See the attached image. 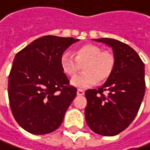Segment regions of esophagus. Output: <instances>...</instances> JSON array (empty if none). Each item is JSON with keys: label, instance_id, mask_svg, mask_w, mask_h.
Wrapping results in <instances>:
<instances>
[{"label": "esophagus", "instance_id": "esophagus-1", "mask_svg": "<svg viewBox=\"0 0 150 150\" xmlns=\"http://www.w3.org/2000/svg\"><path fill=\"white\" fill-rule=\"evenodd\" d=\"M84 94H85L84 90H82V89H78V90H77V95H78V96H83Z\"/></svg>", "mask_w": 150, "mask_h": 150}]
</instances>
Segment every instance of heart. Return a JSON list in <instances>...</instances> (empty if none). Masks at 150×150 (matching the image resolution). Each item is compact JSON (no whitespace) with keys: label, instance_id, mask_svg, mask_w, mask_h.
Returning <instances> with one entry per match:
<instances>
[{"label":"heart","instance_id":"heart-1","mask_svg":"<svg viewBox=\"0 0 150 150\" xmlns=\"http://www.w3.org/2000/svg\"><path fill=\"white\" fill-rule=\"evenodd\" d=\"M114 54L101 48L86 44L75 50V56L69 52L64 53L60 58V65L64 74L74 76L83 66L81 74L75 76L71 84L76 87L85 88L95 82L104 83L112 76L115 69Z\"/></svg>","mask_w":150,"mask_h":150}]
</instances>
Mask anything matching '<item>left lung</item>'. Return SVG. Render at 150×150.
<instances>
[{"label": "left lung", "mask_w": 150, "mask_h": 150, "mask_svg": "<svg viewBox=\"0 0 150 150\" xmlns=\"http://www.w3.org/2000/svg\"><path fill=\"white\" fill-rule=\"evenodd\" d=\"M94 40L112 47L116 64L112 76L101 87L86 91V120L96 134L114 136L132 123L139 110L145 92L144 64L124 42L113 38Z\"/></svg>", "instance_id": "obj_1"}]
</instances>
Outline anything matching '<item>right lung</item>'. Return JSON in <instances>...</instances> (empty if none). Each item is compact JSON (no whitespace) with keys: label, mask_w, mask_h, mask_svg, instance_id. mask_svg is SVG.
Returning a JSON list of instances; mask_svg holds the SVG:
<instances>
[{"label":"right lung","mask_w":150,"mask_h":150,"mask_svg":"<svg viewBox=\"0 0 150 150\" xmlns=\"http://www.w3.org/2000/svg\"><path fill=\"white\" fill-rule=\"evenodd\" d=\"M78 41L47 35L19 51L8 79V98L16 122L33 134H46L59 127L77 90L63 72L60 58Z\"/></svg>","instance_id":"add662e5"}]
</instances>
